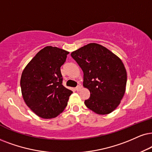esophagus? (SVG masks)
Returning a JSON list of instances; mask_svg holds the SVG:
<instances>
[{"label": "esophagus", "mask_w": 152, "mask_h": 152, "mask_svg": "<svg viewBox=\"0 0 152 152\" xmlns=\"http://www.w3.org/2000/svg\"><path fill=\"white\" fill-rule=\"evenodd\" d=\"M80 89H81V86H78L76 88V91H80Z\"/></svg>", "instance_id": "esophagus-1"}]
</instances>
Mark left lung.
<instances>
[{
    "mask_svg": "<svg viewBox=\"0 0 152 152\" xmlns=\"http://www.w3.org/2000/svg\"><path fill=\"white\" fill-rule=\"evenodd\" d=\"M71 55L83 72V86L90 90L86 106L97 114H110L120 104L126 92L127 72L121 59L95 43Z\"/></svg>",
    "mask_w": 152,
    "mask_h": 152,
    "instance_id": "1",
    "label": "left lung"
}]
</instances>
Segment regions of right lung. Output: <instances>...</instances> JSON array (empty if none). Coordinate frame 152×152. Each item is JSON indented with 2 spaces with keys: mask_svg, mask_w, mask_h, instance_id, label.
Listing matches in <instances>:
<instances>
[{
  "mask_svg": "<svg viewBox=\"0 0 152 152\" xmlns=\"http://www.w3.org/2000/svg\"><path fill=\"white\" fill-rule=\"evenodd\" d=\"M69 53L57 47L46 46L23 70L20 80L23 99L41 118H55L66 107L72 91L62 86L60 67Z\"/></svg>",
  "mask_w": 152,
  "mask_h": 152,
  "instance_id": "right-lung-1",
  "label": "right lung"
}]
</instances>
